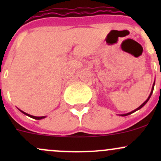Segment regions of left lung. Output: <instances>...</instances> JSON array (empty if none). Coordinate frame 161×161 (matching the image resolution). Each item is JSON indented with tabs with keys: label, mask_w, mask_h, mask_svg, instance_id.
I'll list each match as a JSON object with an SVG mask.
<instances>
[{
	"label": "left lung",
	"mask_w": 161,
	"mask_h": 161,
	"mask_svg": "<svg viewBox=\"0 0 161 161\" xmlns=\"http://www.w3.org/2000/svg\"><path fill=\"white\" fill-rule=\"evenodd\" d=\"M153 88H154V84H153V88H152V91H151V92H150V96H149L148 99H147V100H146V101H145V102H144V103H142V105H141V106H140V107H139V108H137V109H136V110H135V111H131V112H129V113H128V114H121V116H126V115H129V114H131V113H133V112H135V111H138V110H139V109H140V108H142V107H143V106H144V105H145V104H146V103H147V101H148V100H150V98L151 95H152V93H153Z\"/></svg>",
	"instance_id": "1"
}]
</instances>
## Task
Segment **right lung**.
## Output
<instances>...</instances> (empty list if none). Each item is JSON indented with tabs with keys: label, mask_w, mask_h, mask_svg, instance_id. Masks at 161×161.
<instances>
[{
	"label": "right lung",
	"mask_w": 161,
	"mask_h": 161,
	"mask_svg": "<svg viewBox=\"0 0 161 161\" xmlns=\"http://www.w3.org/2000/svg\"><path fill=\"white\" fill-rule=\"evenodd\" d=\"M22 112V113L24 114H25V115H27V116H30V118H34V119H36V120H40V119H42V118H44L45 117L44 116H43V117H36V116H32V115H30V114H26V113H25V112H23L22 111H21Z\"/></svg>",
	"instance_id": "right-lung-1"
}]
</instances>
